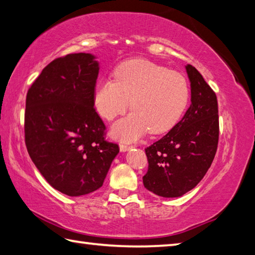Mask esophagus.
Here are the masks:
<instances>
[{
    "instance_id": "esophagus-1",
    "label": "esophagus",
    "mask_w": 255,
    "mask_h": 255,
    "mask_svg": "<svg viewBox=\"0 0 255 255\" xmlns=\"http://www.w3.org/2000/svg\"><path fill=\"white\" fill-rule=\"evenodd\" d=\"M120 151H127L131 148L130 145H128V143H125V142H122L120 143Z\"/></svg>"
}]
</instances>
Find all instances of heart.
Wrapping results in <instances>:
<instances>
[{
  "label": "heart",
  "instance_id": "heart-1",
  "mask_svg": "<svg viewBox=\"0 0 255 255\" xmlns=\"http://www.w3.org/2000/svg\"><path fill=\"white\" fill-rule=\"evenodd\" d=\"M114 78L96 83L94 103L97 112L112 120L129 107L133 112L113 127L122 140H135L149 130L163 133L182 117L189 99V86L182 73L170 71L145 59L128 60L118 66Z\"/></svg>",
  "mask_w": 255,
  "mask_h": 255
}]
</instances>
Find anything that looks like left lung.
<instances>
[{
	"label": "left lung",
	"instance_id": "left-lung-1",
	"mask_svg": "<svg viewBox=\"0 0 255 255\" xmlns=\"http://www.w3.org/2000/svg\"><path fill=\"white\" fill-rule=\"evenodd\" d=\"M192 104L179 123L147 147L148 170L142 183L148 191L163 197H178L204 177L219 143V107L215 92L191 64Z\"/></svg>",
	"mask_w": 255,
	"mask_h": 255
}]
</instances>
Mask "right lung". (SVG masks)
I'll return each mask as SVG.
<instances>
[{"mask_svg":"<svg viewBox=\"0 0 255 255\" xmlns=\"http://www.w3.org/2000/svg\"><path fill=\"white\" fill-rule=\"evenodd\" d=\"M99 63L90 53L54 59L26 94L24 136L29 155L45 180L68 196L103 186L117 143L105 139L95 109Z\"/></svg>","mask_w":255,"mask_h":255,"instance_id":"right-lung-1","label":"right lung"}]
</instances>
